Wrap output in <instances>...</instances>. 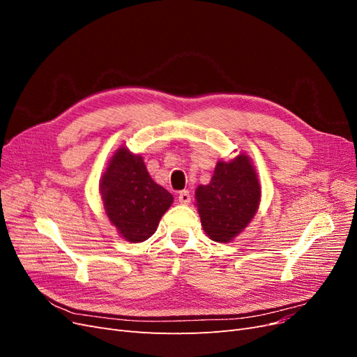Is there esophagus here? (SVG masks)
Returning <instances> with one entry per match:
<instances>
[{"label":"esophagus","mask_w":357,"mask_h":357,"mask_svg":"<svg viewBox=\"0 0 357 357\" xmlns=\"http://www.w3.org/2000/svg\"><path fill=\"white\" fill-rule=\"evenodd\" d=\"M178 201L181 202V204H189L190 202V193L188 192V190H181L180 193H178Z\"/></svg>","instance_id":"34e87169"}]
</instances>
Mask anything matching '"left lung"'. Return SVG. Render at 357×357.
I'll return each instance as SVG.
<instances>
[{
    "mask_svg": "<svg viewBox=\"0 0 357 357\" xmlns=\"http://www.w3.org/2000/svg\"><path fill=\"white\" fill-rule=\"evenodd\" d=\"M195 199L205 234L213 241L231 243L253 220L261 202V181L250 156L218 160L211 181L197 188Z\"/></svg>",
    "mask_w": 357,
    "mask_h": 357,
    "instance_id": "1",
    "label": "left lung"
}]
</instances>
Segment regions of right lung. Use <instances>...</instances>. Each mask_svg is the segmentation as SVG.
Here are the masks:
<instances>
[{
	"label": "right lung",
	"instance_id": "1",
	"mask_svg": "<svg viewBox=\"0 0 357 357\" xmlns=\"http://www.w3.org/2000/svg\"><path fill=\"white\" fill-rule=\"evenodd\" d=\"M104 210L117 234L129 243H142L158 229L174 197L150 177L143 156L126 146L114 150L101 180Z\"/></svg>",
	"mask_w": 357,
	"mask_h": 357
}]
</instances>
